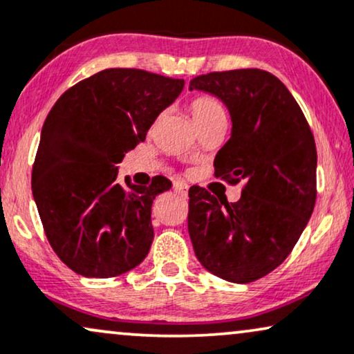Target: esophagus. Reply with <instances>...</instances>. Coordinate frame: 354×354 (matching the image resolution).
<instances>
[{
	"label": "esophagus",
	"mask_w": 354,
	"mask_h": 354,
	"mask_svg": "<svg viewBox=\"0 0 354 354\" xmlns=\"http://www.w3.org/2000/svg\"><path fill=\"white\" fill-rule=\"evenodd\" d=\"M173 188H174V193H178V194H181V196H186V193H188V186H186L185 183L176 181L173 185Z\"/></svg>",
	"instance_id": "34e87169"
}]
</instances>
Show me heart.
Wrapping results in <instances>:
<instances>
[{"mask_svg":"<svg viewBox=\"0 0 354 354\" xmlns=\"http://www.w3.org/2000/svg\"><path fill=\"white\" fill-rule=\"evenodd\" d=\"M191 115H193L196 123H203L212 118L225 117L223 104L211 95H201L191 102Z\"/></svg>","mask_w":354,"mask_h":354,"instance_id":"1","label":"heart"}]
</instances>
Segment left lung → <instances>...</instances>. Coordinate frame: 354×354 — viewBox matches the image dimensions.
<instances>
[{"mask_svg": "<svg viewBox=\"0 0 354 354\" xmlns=\"http://www.w3.org/2000/svg\"><path fill=\"white\" fill-rule=\"evenodd\" d=\"M219 97L232 135L214 160L216 176L244 181L241 199L227 203L189 189L188 231L204 269L234 283L262 279L300 239L317 201V147L300 105L270 72H209L189 91Z\"/></svg>", "mask_w": 354, "mask_h": 354, "instance_id": "obj_1", "label": "left lung"}]
</instances>
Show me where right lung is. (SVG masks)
Instances as JSON below:
<instances>
[{"instance_id":"add662e5","label":"right lung","mask_w":354,"mask_h":354,"mask_svg":"<svg viewBox=\"0 0 354 354\" xmlns=\"http://www.w3.org/2000/svg\"><path fill=\"white\" fill-rule=\"evenodd\" d=\"M183 87L142 69H105L67 88L46 117L32 196L50 247L75 274L117 277L148 255L153 199L171 181L123 186L117 165Z\"/></svg>"}]
</instances>
